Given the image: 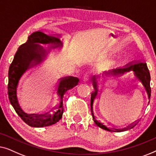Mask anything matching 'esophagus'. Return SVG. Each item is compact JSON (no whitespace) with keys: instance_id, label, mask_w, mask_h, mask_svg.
<instances>
[{"instance_id":"1","label":"esophagus","mask_w":156,"mask_h":156,"mask_svg":"<svg viewBox=\"0 0 156 156\" xmlns=\"http://www.w3.org/2000/svg\"><path fill=\"white\" fill-rule=\"evenodd\" d=\"M90 77V73H88V72L86 73H85V75L83 76V81H85H85H87L89 80Z\"/></svg>"}]
</instances>
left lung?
Returning a JSON list of instances; mask_svg holds the SVG:
<instances>
[{"mask_svg": "<svg viewBox=\"0 0 156 156\" xmlns=\"http://www.w3.org/2000/svg\"><path fill=\"white\" fill-rule=\"evenodd\" d=\"M129 71H132L133 75H134L136 79H137L139 81H141V84L143 85L145 90H146L147 95L148 98V104L150 102L151 93V90L150 87V81H151V76L149 73L148 69L147 67L146 63L144 61H134L127 63L126 65L124 66L123 67L116 68V69L109 70L108 71L103 72L102 76H112L115 77H121L123 75L129 73ZM101 75H98V76H93L92 78V83L94 87V92L91 93L90 98V107H91V114L93 116V119L95 124L100 128L104 129L105 130H109L110 129L107 128L105 125L103 124L104 121L102 119H97V117H95V113L93 111V103L94 101L98 98V93H99V78L101 77ZM136 124H135L132 127L136 126ZM131 127V128H132ZM115 130H117L115 129Z\"/></svg>", "mask_w": 156, "mask_h": 156, "instance_id": "obj_1", "label": "left lung"}]
</instances>
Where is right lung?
Returning a JSON list of instances; mask_svg holds the SVG:
<instances>
[{
    "label": "right lung",
    "mask_w": 156,
    "mask_h": 156,
    "mask_svg": "<svg viewBox=\"0 0 156 156\" xmlns=\"http://www.w3.org/2000/svg\"><path fill=\"white\" fill-rule=\"evenodd\" d=\"M61 37V34H47L42 31L33 32L28 37L27 41L18 48L10 66L8 93L10 104L21 119L30 126L40 128L58 122L63 112V95L79 82L78 78L71 76L60 79L56 86L57 102L42 113L27 112L20 104L17 90L21 78L28 70L41 64L53 49H62L63 44ZM41 44L49 47H43Z\"/></svg>",
    "instance_id": "add662e5"
}]
</instances>
